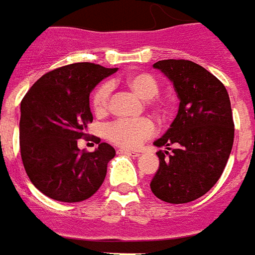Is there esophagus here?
<instances>
[{"mask_svg":"<svg viewBox=\"0 0 255 255\" xmlns=\"http://www.w3.org/2000/svg\"><path fill=\"white\" fill-rule=\"evenodd\" d=\"M118 153H121V155H128V156H133V158L140 155V152H137V151H129V149H125V148L118 149Z\"/></svg>","mask_w":255,"mask_h":255,"instance_id":"esophagus-1","label":"esophagus"}]
</instances>
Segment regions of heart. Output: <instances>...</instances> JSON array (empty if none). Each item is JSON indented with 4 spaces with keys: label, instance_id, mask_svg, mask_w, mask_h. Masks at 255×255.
Listing matches in <instances>:
<instances>
[{
    "label": "heart",
    "instance_id": "1",
    "mask_svg": "<svg viewBox=\"0 0 255 255\" xmlns=\"http://www.w3.org/2000/svg\"><path fill=\"white\" fill-rule=\"evenodd\" d=\"M124 84L129 89L136 93L140 99L145 100V106L151 108L153 113L159 117H167L170 113L169 103L162 97L156 96L159 93V84L148 73H133L125 77ZM110 99H111V84L104 82L97 86L95 93L92 96V107L97 115H104L110 108ZM155 124L151 119H118L106 128V137L107 140L118 145V147L137 148L142 142L151 138L155 134Z\"/></svg>",
    "mask_w": 255,
    "mask_h": 255
}]
</instances>
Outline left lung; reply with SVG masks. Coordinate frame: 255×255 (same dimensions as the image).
Segmentation results:
<instances>
[{
	"label": "left lung",
	"mask_w": 255,
	"mask_h": 255,
	"mask_svg": "<svg viewBox=\"0 0 255 255\" xmlns=\"http://www.w3.org/2000/svg\"><path fill=\"white\" fill-rule=\"evenodd\" d=\"M153 67L173 82L180 106L170 128L153 142L166 151L156 152L159 169L149 185L163 202L188 203L214 187L228 162L235 134L228 92L194 61L169 59Z\"/></svg>",
	"instance_id": "8db88e82"
}]
</instances>
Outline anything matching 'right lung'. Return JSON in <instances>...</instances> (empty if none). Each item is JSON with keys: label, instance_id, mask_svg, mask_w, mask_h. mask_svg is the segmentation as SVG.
Returning a JSON list of instances; mask_svg holds the SVG:
<instances>
[{"label": "right lung", "instance_id": "obj_1", "mask_svg": "<svg viewBox=\"0 0 255 255\" xmlns=\"http://www.w3.org/2000/svg\"><path fill=\"white\" fill-rule=\"evenodd\" d=\"M117 68L74 63L52 70L32 85L20 104V153L34 187L59 202H82L102 187L107 163L115 156L107 142L81 151L93 121L89 96Z\"/></svg>", "mask_w": 255, "mask_h": 255}]
</instances>
